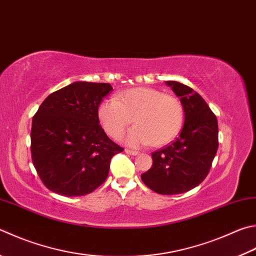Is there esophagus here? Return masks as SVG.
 Masks as SVG:
<instances>
[{
	"label": "esophagus",
	"instance_id": "obj_1",
	"mask_svg": "<svg viewBox=\"0 0 256 256\" xmlns=\"http://www.w3.org/2000/svg\"><path fill=\"white\" fill-rule=\"evenodd\" d=\"M125 152H126L128 154H131V156H138V151L130 150V148H126V150H125Z\"/></svg>",
	"mask_w": 256,
	"mask_h": 256
}]
</instances>
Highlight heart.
Listing matches in <instances>:
<instances>
[{
  "label": "heart",
  "mask_w": 256,
  "mask_h": 256,
  "mask_svg": "<svg viewBox=\"0 0 256 256\" xmlns=\"http://www.w3.org/2000/svg\"><path fill=\"white\" fill-rule=\"evenodd\" d=\"M105 132L118 138L132 123L136 126L124 134V142L131 146L152 144L161 146L172 141L184 123V108L179 98L148 87L130 88L118 98H105L97 108Z\"/></svg>",
  "instance_id": "heart-1"
}]
</instances>
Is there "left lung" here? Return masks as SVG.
Masks as SVG:
<instances>
[{
	"instance_id": "left-lung-1",
	"label": "left lung",
	"mask_w": 256,
	"mask_h": 256,
	"mask_svg": "<svg viewBox=\"0 0 256 256\" xmlns=\"http://www.w3.org/2000/svg\"><path fill=\"white\" fill-rule=\"evenodd\" d=\"M166 84L180 97L184 123L172 143L152 153V166L141 179L158 194H176L197 187L207 176L218 148V123L192 88L174 80Z\"/></svg>"
}]
</instances>
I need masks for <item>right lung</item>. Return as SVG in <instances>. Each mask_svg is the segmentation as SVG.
I'll use <instances>...</instances> for the list:
<instances>
[{
  "instance_id": "right-lung-1",
  "label": "right lung",
  "mask_w": 256,
  "mask_h": 256,
  "mask_svg": "<svg viewBox=\"0 0 256 256\" xmlns=\"http://www.w3.org/2000/svg\"><path fill=\"white\" fill-rule=\"evenodd\" d=\"M110 84L75 82L50 94L32 118L31 156L41 181L66 197L84 196L108 176L123 151L100 125L97 108Z\"/></svg>"
}]
</instances>
